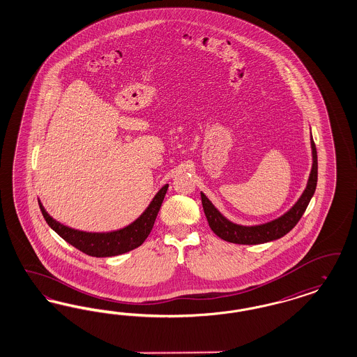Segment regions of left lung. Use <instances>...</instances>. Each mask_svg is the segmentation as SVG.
Returning <instances> with one entry per match:
<instances>
[{"mask_svg": "<svg viewBox=\"0 0 357 357\" xmlns=\"http://www.w3.org/2000/svg\"><path fill=\"white\" fill-rule=\"evenodd\" d=\"M311 149H312V167H311L305 191L302 192V195L296 200V203L291 208L289 209L286 213H283L282 216L271 222H264L259 225H240V224L232 222L225 216H222L219 209L211 203L208 197H206L203 192H200L203 209H204L209 228L213 231V234H218L220 238L228 243L243 244V245H256V244L269 243L289 234L296 225V222L301 220L317 188L318 155H317V148L312 137H311Z\"/></svg>", "mask_w": 357, "mask_h": 357, "instance_id": "1", "label": "left lung"}]
</instances>
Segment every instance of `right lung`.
<instances>
[{
	"label": "right lung",
	"mask_w": 357,
	"mask_h": 357,
	"mask_svg": "<svg viewBox=\"0 0 357 357\" xmlns=\"http://www.w3.org/2000/svg\"><path fill=\"white\" fill-rule=\"evenodd\" d=\"M167 188L169 185H165L160 188L150 202L148 208L142 212V215L137 220L123 229L105 234L83 232L63 225L50 216L45 207L42 206L40 200H38V203L46 222L68 244L92 257H112L123 255L142 245V243L148 238L149 234L153 229V225L160 212Z\"/></svg>",
	"instance_id": "add662e5"
}]
</instances>
